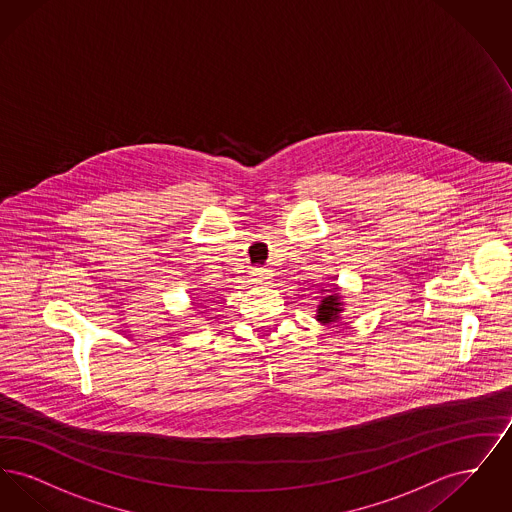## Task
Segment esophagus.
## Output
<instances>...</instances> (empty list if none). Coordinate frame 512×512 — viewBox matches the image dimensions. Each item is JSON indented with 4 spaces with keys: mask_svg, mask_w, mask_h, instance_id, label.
Listing matches in <instances>:
<instances>
[{
    "mask_svg": "<svg viewBox=\"0 0 512 512\" xmlns=\"http://www.w3.org/2000/svg\"><path fill=\"white\" fill-rule=\"evenodd\" d=\"M268 280H270V272L267 268H255L253 270V282L255 284H268Z\"/></svg>",
    "mask_w": 512,
    "mask_h": 512,
    "instance_id": "34e87169",
    "label": "esophagus"
}]
</instances>
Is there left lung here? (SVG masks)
Masks as SVG:
<instances>
[{"label":"left lung","instance_id":"8db88e82","mask_svg":"<svg viewBox=\"0 0 512 512\" xmlns=\"http://www.w3.org/2000/svg\"><path fill=\"white\" fill-rule=\"evenodd\" d=\"M322 297L317 305V320L320 324H338L341 315L345 311V303H343V295L340 293L338 286L320 290Z\"/></svg>","mask_w":512,"mask_h":512}]
</instances>
